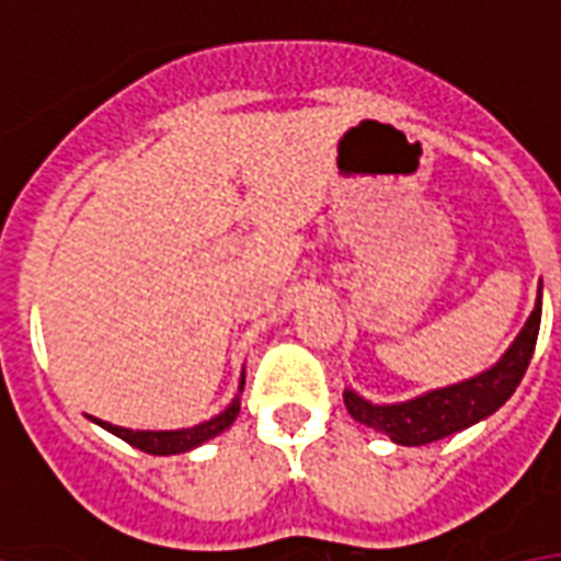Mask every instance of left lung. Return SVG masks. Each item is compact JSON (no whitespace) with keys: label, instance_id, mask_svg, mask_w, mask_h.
Instances as JSON below:
<instances>
[{"label":"left lung","instance_id":"8db88e82","mask_svg":"<svg viewBox=\"0 0 561 561\" xmlns=\"http://www.w3.org/2000/svg\"><path fill=\"white\" fill-rule=\"evenodd\" d=\"M538 324H541V289H538L536 310L529 312L527 324L518 333V340L512 342L510 351L503 354L501 363L483 375L471 377L466 383L447 386L415 398L407 403H377L363 401L357 392H345V407L359 424L380 430L392 438L394 445H430L438 438L459 433V430L471 427L494 410H501L503 403L510 401L512 392L518 389L520 377L527 371L533 351H536Z\"/></svg>","mask_w":561,"mask_h":561}]
</instances>
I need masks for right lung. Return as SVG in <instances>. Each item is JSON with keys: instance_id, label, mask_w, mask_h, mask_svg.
Masks as SVG:
<instances>
[{"instance_id": "obj_1", "label": "right lung", "mask_w": 561, "mask_h": 561, "mask_svg": "<svg viewBox=\"0 0 561 561\" xmlns=\"http://www.w3.org/2000/svg\"><path fill=\"white\" fill-rule=\"evenodd\" d=\"M242 392V386H240ZM240 415V398H233V403L225 412H219L216 419L204 421L198 427L190 430H160V433H151V430H125L116 427V424H107V421L93 419L95 424H102L104 430H111L114 436H119L128 445L140 447L146 454H154V457H169V454H184V450H193V447L204 445L207 438L219 436L221 430H228L233 424V419Z\"/></svg>"}]
</instances>
